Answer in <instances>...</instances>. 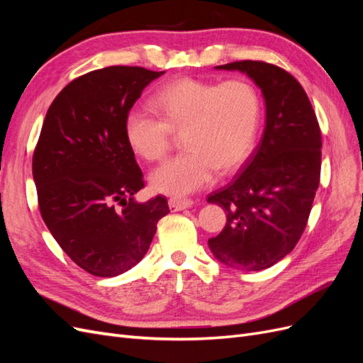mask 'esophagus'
Returning <instances> with one entry per match:
<instances>
[{
  "mask_svg": "<svg viewBox=\"0 0 363 363\" xmlns=\"http://www.w3.org/2000/svg\"><path fill=\"white\" fill-rule=\"evenodd\" d=\"M168 204L171 211L179 212V211H184V208H189L194 204V201L189 199H171Z\"/></svg>",
  "mask_w": 363,
  "mask_h": 363,
  "instance_id": "1",
  "label": "esophagus"
}]
</instances>
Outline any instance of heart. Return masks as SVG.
I'll use <instances>...</instances> for the list:
<instances>
[{
	"instance_id": "obj_1",
	"label": "heart",
	"mask_w": 363,
	"mask_h": 363,
	"mask_svg": "<svg viewBox=\"0 0 363 363\" xmlns=\"http://www.w3.org/2000/svg\"><path fill=\"white\" fill-rule=\"evenodd\" d=\"M150 111L133 107L124 119L130 150L152 162L168 151L172 133H182L180 156L150 174L151 189L182 196L212 184L216 171L236 169L252 150L260 118L259 94L235 79L207 83L180 79L152 95Z\"/></svg>"
}]
</instances>
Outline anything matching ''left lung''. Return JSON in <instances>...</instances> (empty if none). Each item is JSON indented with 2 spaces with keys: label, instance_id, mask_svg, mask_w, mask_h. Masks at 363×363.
Listing matches in <instances>:
<instances>
[{
  "label": "left lung",
  "instance_id": "obj_1",
  "mask_svg": "<svg viewBox=\"0 0 363 363\" xmlns=\"http://www.w3.org/2000/svg\"><path fill=\"white\" fill-rule=\"evenodd\" d=\"M216 69L248 75L262 91L267 118L244 171L208 195L207 203L227 213L208 248L228 268L267 269L289 255L306 228L320 186V125L301 84L276 65L242 60Z\"/></svg>",
  "mask_w": 363,
  "mask_h": 363
}]
</instances>
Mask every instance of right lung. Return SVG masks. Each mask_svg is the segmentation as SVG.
Returning <instances> with one entry per match:
<instances>
[{"instance_id": "add662e5", "label": "right lung", "mask_w": 363, "mask_h": 363, "mask_svg": "<svg viewBox=\"0 0 363 363\" xmlns=\"http://www.w3.org/2000/svg\"><path fill=\"white\" fill-rule=\"evenodd\" d=\"M163 74L140 67L87 72L63 87L43 121L33 155L40 215L62 250L92 276L133 268L169 213L162 195L135 200L144 174L124 136L127 112Z\"/></svg>"}]
</instances>
